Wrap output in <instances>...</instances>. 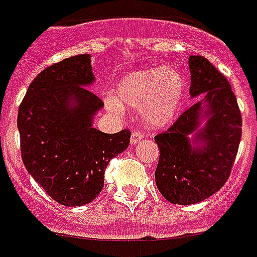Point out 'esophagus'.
<instances>
[{"instance_id":"1","label":"esophagus","mask_w":257,"mask_h":257,"mask_svg":"<svg viewBox=\"0 0 257 257\" xmlns=\"http://www.w3.org/2000/svg\"><path fill=\"white\" fill-rule=\"evenodd\" d=\"M142 140H144V134H141V133H138V131H134V133L131 134V138H130L131 145H137Z\"/></svg>"}]
</instances>
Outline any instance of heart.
<instances>
[{"mask_svg":"<svg viewBox=\"0 0 257 257\" xmlns=\"http://www.w3.org/2000/svg\"><path fill=\"white\" fill-rule=\"evenodd\" d=\"M184 96V81L172 67L130 71L117 81L115 93L105 99L108 109L120 112L123 107L140 109L152 128L171 124L179 113Z\"/></svg>","mask_w":257,"mask_h":257,"instance_id":"heart-1","label":"heart"}]
</instances>
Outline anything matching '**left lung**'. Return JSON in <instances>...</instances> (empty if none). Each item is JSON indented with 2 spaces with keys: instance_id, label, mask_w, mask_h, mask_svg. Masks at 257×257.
Listing matches in <instances>:
<instances>
[{
  "instance_id": "left-lung-1",
  "label": "left lung",
  "mask_w": 257,
  "mask_h": 257,
  "mask_svg": "<svg viewBox=\"0 0 257 257\" xmlns=\"http://www.w3.org/2000/svg\"><path fill=\"white\" fill-rule=\"evenodd\" d=\"M191 105L168 131L154 137L160 149L156 184L168 202L194 204L226 183L241 140V113L230 84L200 55L188 58Z\"/></svg>"
}]
</instances>
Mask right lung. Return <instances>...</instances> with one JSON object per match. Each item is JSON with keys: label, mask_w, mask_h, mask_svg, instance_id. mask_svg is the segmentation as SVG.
<instances>
[{"label": "right lung", "mask_w": 257, "mask_h": 257, "mask_svg": "<svg viewBox=\"0 0 257 257\" xmlns=\"http://www.w3.org/2000/svg\"><path fill=\"white\" fill-rule=\"evenodd\" d=\"M89 54L54 63L28 86L17 115L21 158L34 180L55 202L76 207L93 202L104 187L105 168L128 148L130 131L93 127L103 101Z\"/></svg>", "instance_id": "1"}]
</instances>
